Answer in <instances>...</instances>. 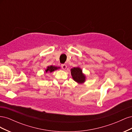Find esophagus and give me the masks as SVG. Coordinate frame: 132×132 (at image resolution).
Masks as SVG:
<instances>
[{"instance_id":"1","label":"esophagus","mask_w":132,"mask_h":132,"mask_svg":"<svg viewBox=\"0 0 132 132\" xmlns=\"http://www.w3.org/2000/svg\"><path fill=\"white\" fill-rule=\"evenodd\" d=\"M61 67L63 70H65L67 68V65L65 64H62L61 65Z\"/></svg>"}]
</instances>
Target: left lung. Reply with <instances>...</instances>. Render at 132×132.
<instances>
[{
    "label": "left lung",
    "instance_id": "obj_1",
    "mask_svg": "<svg viewBox=\"0 0 132 132\" xmlns=\"http://www.w3.org/2000/svg\"><path fill=\"white\" fill-rule=\"evenodd\" d=\"M71 74L74 81L79 84L85 81V76L82 73V70L79 67H74L71 69Z\"/></svg>",
    "mask_w": 132,
    "mask_h": 132
}]
</instances>
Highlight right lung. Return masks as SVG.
<instances>
[{"instance_id": "1", "label": "right lung", "mask_w": 132, "mask_h": 132, "mask_svg": "<svg viewBox=\"0 0 132 132\" xmlns=\"http://www.w3.org/2000/svg\"><path fill=\"white\" fill-rule=\"evenodd\" d=\"M59 68V67H54V66L51 65L50 67V66L48 67L47 69L45 71H46V73H47V72H51H51H52V71H54L55 70H57V69H58Z\"/></svg>"}]
</instances>
